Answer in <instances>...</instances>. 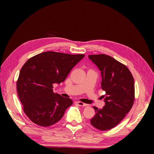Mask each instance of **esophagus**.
Instances as JSON below:
<instances>
[{
    "label": "esophagus",
    "instance_id": "obj_1",
    "mask_svg": "<svg viewBox=\"0 0 154 154\" xmlns=\"http://www.w3.org/2000/svg\"><path fill=\"white\" fill-rule=\"evenodd\" d=\"M75 103L78 104L79 106H87V104H86V103H83V102H82V101H76Z\"/></svg>",
    "mask_w": 154,
    "mask_h": 154
}]
</instances>
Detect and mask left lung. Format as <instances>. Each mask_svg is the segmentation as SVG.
Segmentation results:
<instances>
[{
  "mask_svg": "<svg viewBox=\"0 0 154 154\" xmlns=\"http://www.w3.org/2000/svg\"><path fill=\"white\" fill-rule=\"evenodd\" d=\"M88 58L101 71V86L106 92L103 109L93 106L96 114L91 123L103 131L110 130L122 122L132 109L135 94L134 78L125 65L110 56L88 55Z\"/></svg>",
  "mask_w": 154,
  "mask_h": 154,
  "instance_id": "1",
  "label": "left lung"
}]
</instances>
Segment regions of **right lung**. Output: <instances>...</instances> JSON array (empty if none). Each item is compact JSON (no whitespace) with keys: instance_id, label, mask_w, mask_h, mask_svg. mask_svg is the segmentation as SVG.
Returning a JSON list of instances; mask_svg holds the SVG:
<instances>
[{"instance_id":"obj_1","label":"right lung","mask_w":154,"mask_h":154,"mask_svg":"<svg viewBox=\"0 0 154 154\" xmlns=\"http://www.w3.org/2000/svg\"><path fill=\"white\" fill-rule=\"evenodd\" d=\"M84 57L48 51L34 56L24 63L17 89L23 110L31 122L41 127H49L62 119L72 101L54 93L53 85L64 82Z\"/></svg>"}]
</instances>
